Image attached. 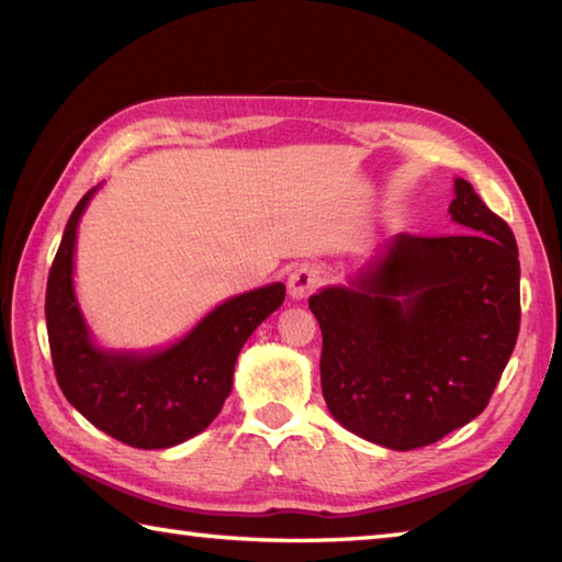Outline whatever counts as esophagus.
<instances>
[{
	"mask_svg": "<svg viewBox=\"0 0 562 562\" xmlns=\"http://www.w3.org/2000/svg\"><path fill=\"white\" fill-rule=\"evenodd\" d=\"M321 270L314 268V266H302L290 272L288 278V288H290V294L294 296V300H304V296H308L312 292L318 290L321 284Z\"/></svg>",
	"mask_w": 562,
	"mask_h": 562,
	"instance_id": "1",
	"label": "esophagus"
}]
</instances>
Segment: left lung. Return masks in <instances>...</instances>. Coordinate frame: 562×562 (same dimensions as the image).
<instances>
[{"mask_svg": "<svg viewBox=\"0 0 562 562\" xmlns=\"http://www.w3.org/2000/svg\"><path fill=\"white\" fill-rule=\"evenodd\" d=\"M459 232L398 234L357 290L314 294L321 389L333 417L374 445H432L485 411L519 336L509 224L459 178Z\"/></svg>", "mask_w": 562, "mask_h": 562, "instance_id": "obj_1", "label": "left lung"}]
</instances>
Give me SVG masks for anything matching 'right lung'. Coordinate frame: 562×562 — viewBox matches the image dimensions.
I'll return each instance as SVG.
<instances>
[{"label":"right lung","instance_id":"obj_1","mask_svg":"<svg viewBox=\"0 0 562 562\" xmlns=\"http://www.w3.org/2000/svg\"><path fill=\"white\" fill-rule=\"evenodd\" d=\"M91 193L71 212L47 274L45 324L57 384L91 425L123 445H181L220 415L232 391L236 357L250 333L284 302V284L274 282L224 302L188 338L159 355L97 350L71 292L77 224Z\"/></svg>","mask_w":562,"mask_h":562}]
</instances>
